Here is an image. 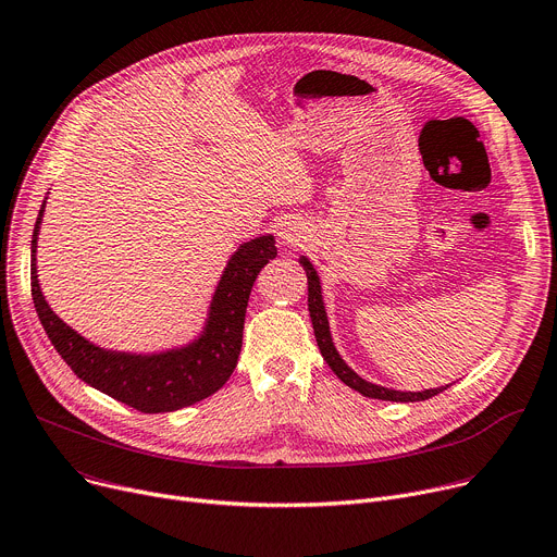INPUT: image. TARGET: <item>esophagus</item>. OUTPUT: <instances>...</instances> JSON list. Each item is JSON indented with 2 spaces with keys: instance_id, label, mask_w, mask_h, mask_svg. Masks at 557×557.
Returning a JSON list of instances; mask_svg holds the SVG:
<instances>
[{
  "instance_id": "obj_1",
  "label": "esophagus",
  "mask_w": 557,
  "mask_h": 557,
  "mask_svg": "<svg viewBox=\"0 0 557 557\" xmlns=\"http://www.w3.org/2000/svg\"><path fill=\"white\" fill-rule=\"evenodd\" d=\"M308 240V232L301 223L296 221H287L278 227V243L285 247H298Z\"/></svg>"
}]
</instances>
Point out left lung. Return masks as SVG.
<instances>
[{"instance_id": "left-lung-1", "label": "left lung", "mask_w": 557, "mask_h": 557, "mask_svg": "<svg viewBox=\"0 0 557 557\" xmlns=\"http://www.w3.org/2000/svg\"><path fill=\"white\" fill-rule=\"evenodd\" d=\"M298 263L304 265L306 274H308V310H310V319H312V327H314V336H317V344L319 350L323 355V359L327 361V366L332 368V372L350 386L352 391L361 393L363 397L370 399H381V401H423V399H431L440 393H444L448 386H440V388H431V391H421V393H404V391H393L386 386H376L372 381H366L363 376H359L346 361L344 357L338 355V350L334 348V341H332V332H330V321H327V312H325V304H323V287H321V278L312 265V261L308 256H301Z\"/></svg>"}]
</instances>
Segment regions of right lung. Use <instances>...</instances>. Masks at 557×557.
I'll return each mask as SVG.
<instances>
[{"label": "right lung", "instance_id": "obj_1", "mask_svg": "<svg viewBox=\"0 0 557 557\" xmlns=\"http://www.w3.org/2000/svg\"><path fill=\"white\" fill-rule=\"evenodd\" d=\"M47 198L41 200L30 240V292L37 317L66 366L91 388L149 414L174 412L221 391L240 355L251 285L261 268L276 256L274 236L263 234L236 247L209 298L205 321L196 336L181 346L156 352L115 350L94 344L64 323L41 294L37 278V236Z\"/></svg>", "mask_w": 557, "mask_h": 557}]
</instances>
